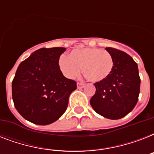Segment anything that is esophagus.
<instances>
[{
	"label": "esophagus",
	"instance_id": "obj_1",
	"mask_svg": "<svg viewBox=\"0 0 154 154\" xmlns=\"http://www.w3.org/2000/svg\"><path fill=\"white\" fill-rule=\"evenodd\" d=\"M77 89H82V88H84V86L85 85L84 83H82V82H77Z\"/></svg>",
	"mask_w": 154,
	"mask_h": 154
}]
</instances>
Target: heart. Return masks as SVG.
Masks as SVG:
<instances>
[{"mask_svg":"<svg viewBox=\"0 0 154 154\" xmlns=\"http://www.w3.org/2000/svg\"><path fill=\"white\" fill-rule=\"evenodd\" d=\"M59 68L65 77L74 79L83 72L92 82H101L109 77L113 69V58L106 50L97 48L73 49L69 56L59 58Z\"/></svg>","mask_w":154,"mask_h":154,"instance_id":"obj_1","label":"heart"}]
</instances>
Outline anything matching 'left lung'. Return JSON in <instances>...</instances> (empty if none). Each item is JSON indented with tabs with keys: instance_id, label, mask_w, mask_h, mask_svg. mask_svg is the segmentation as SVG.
Instances as JSON below:
<instances>
[{
	"instance_id": "left-lung-1",
	"label": "left lung",
	"mask_w": 154,
	"mask_h": 154,
	"mask_svg": "<svg viewBox=\"0 0 154 154\" xmlns=\"http://www.w3.org/2000/svg\"><path fill=\"white\" fill-rule=\"evenodd\" d=\"M112 55L113 69L107 79L96 82V93L90 99L95 112L105 118L117 120L134 109L138 101L141 79L137 64L126 53L105 48Z\"/></svg>"
}]
</instances>
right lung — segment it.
Listing matches in <instances>:
<instances>
[{"mask_svg":"<svg viewBox=\"0 0 154 154\" xmlns=\"http://www.w3.org/2000/svg\"><path fill=\"white\" fill-rule=\"evenodd\" d=\"M65 48H42L23 60L12 82L16 109L25 119L41 125L58 120L67 109L77 82L68 79L59 68Z\"/></svg>","mask_w":154,"mask_h":154,"instance_id":"right-lung-1","label":"right lung"}]
</instances>
